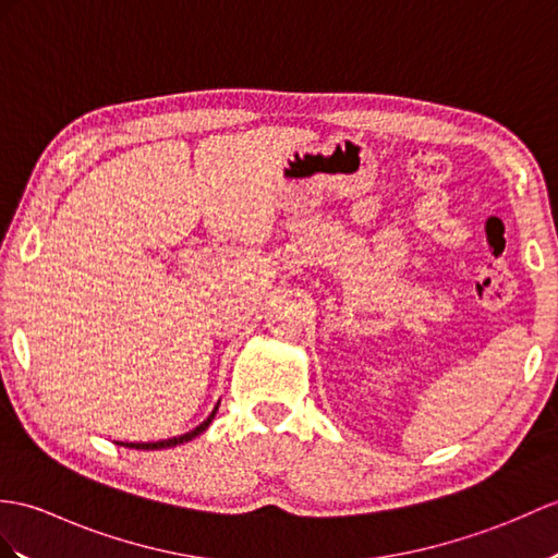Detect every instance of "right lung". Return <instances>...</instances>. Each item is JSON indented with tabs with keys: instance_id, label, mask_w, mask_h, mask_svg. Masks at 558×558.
<instances>
[{
	"instance_id": "right-lung-1",
	"label": "right lung",
	"mask_w": 558,
	"mask_h": 558,
	"mask_svg": "<svg viewBox=\"0 0 558 558\" xmlns=\"http://www.w3.org/2000/svg\"><path fill=\"white\" fill-rule=\"evenodd\" d=\"M216 411H218V407L211 411V416L206 418L204 423H199L197 427H194V430H190V433H185V435H180V437H171V439H161V442H121L123 447H131V449H166V447H175V445H183V442H190L192 437H197L199 433H204L206 427H209V423L214 421V416H216Z\"/></svg>"
}]
</instances>
